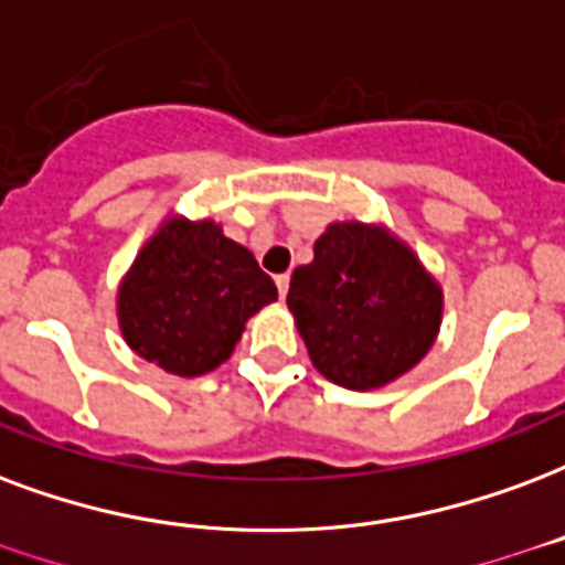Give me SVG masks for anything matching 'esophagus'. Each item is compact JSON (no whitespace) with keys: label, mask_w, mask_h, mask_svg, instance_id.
Wrapping results in <instances>:
<instances>
[{"label":"esophagus","mask_w":565,"mask_h":565,"mask_svg":"<svg viewBox=\"0 0 565 565\" xmlns=\"http://www.w3.org/2000/svg\"><path fill=\"white\" fill-rule=\"evenodd\" d=\"M275 287H278V296H287V290H290V275H287V271H284V275H278V278H275Z\"/></svg>","instance_id":"34e87169"}]
</instances>
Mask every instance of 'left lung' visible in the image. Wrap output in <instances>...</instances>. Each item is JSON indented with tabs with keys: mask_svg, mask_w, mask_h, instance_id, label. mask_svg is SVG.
Returning a JSON list of instances; mask_svg holds the SVG:
<instances>
[{
	"mask_svg": "<svg viewBox=\"0 0 565 565\" xmlns=\"http://www.w3.org/2000/svg\"><path fill=\"white\" fill-rule=\"evenodd\" d=\"M287 308L308 356L338 386L380 388L437 341L443 290L411 245L380 224L335 221L296 266Z\"/></svg>",
	"mask_w": 565,
	"mask_h": 565,
	"instance_id": "8db88e82",
	"label": "left lung"
}]
</instances>
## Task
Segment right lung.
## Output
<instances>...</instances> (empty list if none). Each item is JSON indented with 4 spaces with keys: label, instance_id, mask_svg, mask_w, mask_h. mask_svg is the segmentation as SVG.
Returning <instances> with one entry per match:
<instances>
[{
    "label": "right lung",
    "instance_id": "right-lung-1",
    "mask_svg": "<svg viewBox=\"0 0 565 565\" xmlns=\"http://www.w3.org/2000/svg\"><path fill=\"white\" fill-rule=\"evenodd\" d=\"M275 299V281L221 224L173 215L125 271L116 317L137 356L200 377L227 362L245 323Z\"/></svg>",
    "mask_w": 565,
    "mask_h": 565
}]
</instances>
